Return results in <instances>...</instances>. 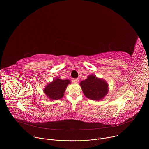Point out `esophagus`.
Here are the masks:
<instances>
[{"instance_id": "1", "label": "esophagus", "mask_w": 149, "mask_h": 149, "mask_svg": "<svg viewBox=\"0 0 149 149\" xmlns=\"http://www.w3.org/2000/svg\"><path fill=\"white\" fill-rule=\"evenodd\" d=\"M72 81H73L74 82H75V83H77V82H78V81H79V78H75V79H73Z\"/></svg>"}]
</instances>
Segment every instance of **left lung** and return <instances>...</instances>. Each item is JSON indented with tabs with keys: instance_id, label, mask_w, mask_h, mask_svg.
I'll return each instance as SVG.
<instances>
[{
	"instance_id": "obj_1",
	"label": "left lung",
	"mask_w": 149,
	"mask_h": 149,
	"mask_svg": "<svg viewBox=\"0 0 149 149\" xmlns=\"http://www.w3.org/2000/svg\"><path fill=\"white\" fill-rule=\"evenodd\" d=\"M79 85L85 96L96 101L104 98L109 90L107 82L97 78L94 74L89 75L87 79L80 82Z\"/></svg>"
}]
</instances>
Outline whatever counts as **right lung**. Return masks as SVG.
Returning a JSON list of instances; mask_svg holds the SVG:
<instances>
[{
    "instance_id": "obj_1",
    "label": "right lung",
    "mask_w": 149,
    "mask_h": 149,
    "mask_svg": "<svg viewBox=\"0 0 149 149\" xmlns=\"http://www.w3.org/2000/svg\"><path fill=\"white\" fill-rule=\"evenodd\" d=\"M71 84L69 79H61L56 78L52 82L48 84L44 90V93L49 99L54 100L62 98L68 84Z\"/></svg>"
}]
</instances>
